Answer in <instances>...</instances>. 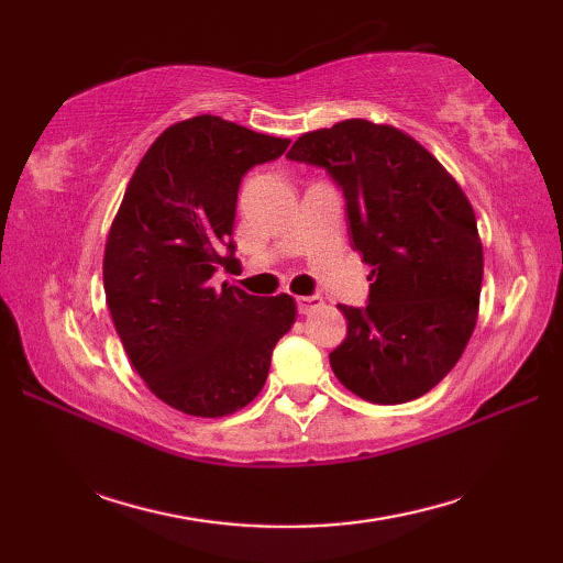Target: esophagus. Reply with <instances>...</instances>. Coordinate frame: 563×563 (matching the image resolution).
Listing matches in <instances>:
<instances>
[{"mask_svg": "<svg viewBox=\"0 0 563 563\" xmlns=\"http://www.w3.org/2000/svg\"><path fill=\"white\" fill-rule=\"evenodd\" d=\"M295 302H297V312L309 314V312H312V309H317L324 300H321L319 295H300V297H295Z\"/></svg>", "mask_w": 563, "mask_h": 563, "instance_id": "obj_1", "label": "esophagus"}]
</instances>
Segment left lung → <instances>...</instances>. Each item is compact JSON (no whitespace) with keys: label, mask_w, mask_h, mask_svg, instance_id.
<instances>
[{"label":"left lung","mask_w":563,"mask_h":563,"mask_svg":"<svg viewBox=\"0 0 563 563\" xmlns=\"http://www.w3.org/2000/svg\"><path fill=\"white\" fill-rule=\"evenodd\" d=\"M288 159L343 190L351 246L373 266L365 307L329 353L345 389L373 404L423 397L464 353L484 278L476 218L457 181L413 137L363 118L314 130Z\"/></svg>","instance_id":"left-lung-1"}]
</instances>
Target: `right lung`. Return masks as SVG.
<instances>
[{
  "instance_id": "add662e5",
  "label": "right lung",
  "mask_w": 563,
  "mask_h": 563,
  "mask_svg": "<svg viewBox=\"0 0 563 563\" xmlns=\"http://www.w3.org/2000/svg\"><path fill=\"white\" fill-rule=\"evenodd\" d=\"M290 140L218 115L166 128L130 178L106 239L103 288L130 363L154 397L188 416L244 409L290 331V295L254 297L212 275L234 263L236 194L251 166Z\"/></svg>"
}]
</instances>
